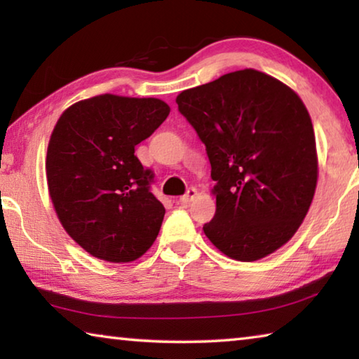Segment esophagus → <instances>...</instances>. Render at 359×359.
I'll list each match as a JSON object with an SVG mask.
<instances>
[{"label":"esophagus","mask_w":359,"mask_h":359,"mask_svg":"<svg viewBox=\"0 0 359 359\" xmlns=\"http://www.w3.org/2000/svg\"><path fill=\"white\" fill-rule=\"evenodd\" d=\"M196 196H198L196 188H188L184 196H180V203L182 204H190Z\"/></svg>","instance_id":"obj_1"}]
</instances>
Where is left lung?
<instances>
[{
    "instance_id": "obj_1",
    "label": "left lung",
    "mask_w": 359,
    "mask_h": 359,
    "mask_svg": "<svg viewBox=\"0 0 359 359\" xmlns=\"http://www.w3.org/2000/svg\"><path fill=\"white\" fill-rule=\"evenodd\" d=\"M205 144L215 217L204 234L238 261H257L293 238L311 209L318 155L307 107L293 88L247 68L177 95Z\"/></svg>"
}]
</instances>
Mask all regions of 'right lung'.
<instances>
[{"label":"right lung","instance_id":"1","mask_svg":"<svg viewBox=\"0 0 359 359\" xmlns=\"http://www.w3.org/2000/svg\"><path fill=\"white\" fill-rule=\"evenodd\" d=\"M169 112L158 98L104 93L60 115L46 156L48 194L66 233L92 257L131 263L160 233L166 210L135 147Z\"/></svg>","mask_w":359,"mask_h":359}]
</instances>
